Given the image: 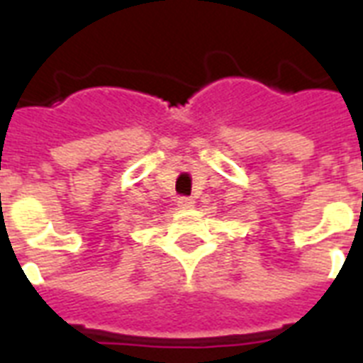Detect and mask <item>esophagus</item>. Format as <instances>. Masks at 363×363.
<instances>
[{"label": "esophagus", "instance_id": "34e87169", "mask_svg": "<svg viewBox=\"0 0 363 363\" xmlns=\"http://www.w3.org/2000/svg\"><path fill=\"white\" fill-rule=\"evenodd\" d=\"M177 205H179L181 209H192V207H194V199H190V198H179Z\"/></svg>", "mask_w": 363, "mask_h": 363}]
</instances>
